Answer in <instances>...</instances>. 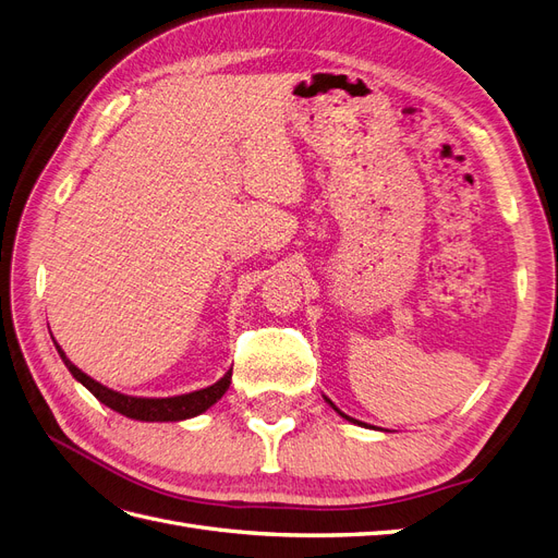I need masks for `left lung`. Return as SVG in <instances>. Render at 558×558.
<instances>
[{
  "label": "left lung",
  "mask_w": 558,
  "mask_h": 558,
  "mask_svg": "<svg viewBox=\"0 0 558 558\" xmlns=\"http://www.w3.org/2000/svg\"><path fill=\"white\" fill-rule=\"evenodd\" d=\"M326 400H328V398H326ZM328 402H330V400H328ZM330 408H332V410H335L337 414H342L340 410H337V408H335V404H332V402H330ZM342 416H344V418H349V421H353V424H359V426H365V424H361V421H356V418H351V416H347V414H342Z\"/></svg>",
  "instance_id": "1"
}]
</instances>
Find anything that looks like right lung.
Listing matches in <instances>:
<instances>
[{
  "instance_id": "1",
  "label": "right lung",
  "mask_w": 558,
  "mask_h": 558,
  "mask_svg": "<svg viewBox=\"0 0 558 558\" xmlns=\"http://www.w3.org/2000/svg\"><path fill=\"white\" fill-rule=\"evenodd\" d=\"M56 349L60 353V359L64 361L66 369L74 375V379L86 386L99 402L107 404V408H111L118 414H123L128 418H137V421H183V418L197 416L202 412H207L216 400H221L232 379V369H228V373L216 384L199 388V391H193V393L172 396V398H134V396L111 391V388H107L105 384H99L86 373H81V369L64 356V351L60 349L58 342H56Z\"/></svg>"
}]
</instances>
